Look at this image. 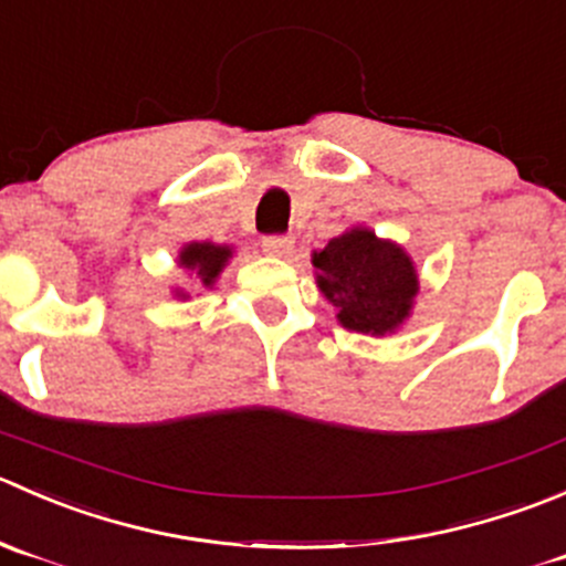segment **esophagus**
I'll list each match as a JSON object with an SVG mask.
<instances>
[{"label": "esophagus", "instance_id": "esophagus-1", "mask_svg": "<svg viewBox=\"0 0 566 566\" xmlns=\"http://www.w3.org/2000/svg\"><path fill=\"white\" fill-rule=\"evenodd\" d=\"M261 244H264L270 255H289L291 248H294V237H289V233H270Z\"/></svg>", "mask_w": 566, "mask_h": 566}]
</instances>
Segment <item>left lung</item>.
Masks as SVG:
<instances>
[{"label":"left lung","mask_w":566,"mask_h":566,"mask_svg":"<svg viewBox=\"0 0 566 566\" xmlns=\"http://www.w3.org/2000/svg\"><path fill=\"white\" fill-rule=\"evenodd\" d=\"M318 289L338 307L344 327L385 335L410 313L418 277L405 250L379 242L371 231H346L313 253Z\"/></svg>","instance_id":"left-lung-1"}]
</instances>
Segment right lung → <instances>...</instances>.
<instances>
[{
    "mask_svg": "<svg viewBox=\"0 0 566 566\" xmlns=\"http://www.w3.org/2000/svg\"><path fill=\"white\" fill-rule=\"evenodd\" d=\"M228 255H231V250L217 248V244H209V242L189 244V248H184L181 253V264L187 266V270L198 272V277L203 281V285H211L214 283V277L220 275Z\"/></svg>",
    "mask_w": 566,
    "mask_h": 566,
    "instance_id": "obj_1",
    "label": "right lung"
}]
</instances>
